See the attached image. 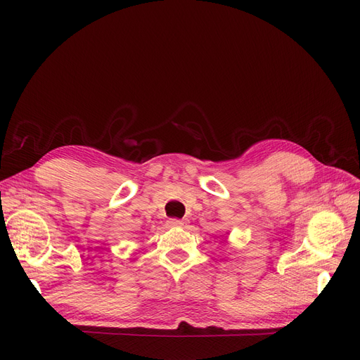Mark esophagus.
Here are the masks:
<instances>
[{"label":"esophagus","instance_id":"esophagus-1","mask_svg":"<svg viewBox=\"0 0 360 360\" xmlns=\"http://www.w3.org/2000/svg\"><path fill=\"white\" fill-rule=\"evenodd\" d=\"M168 224H169V226H184L188 222L183 219H169Z\"/></svg>","mask_w":360,"mask_h":360}]
</instances>
